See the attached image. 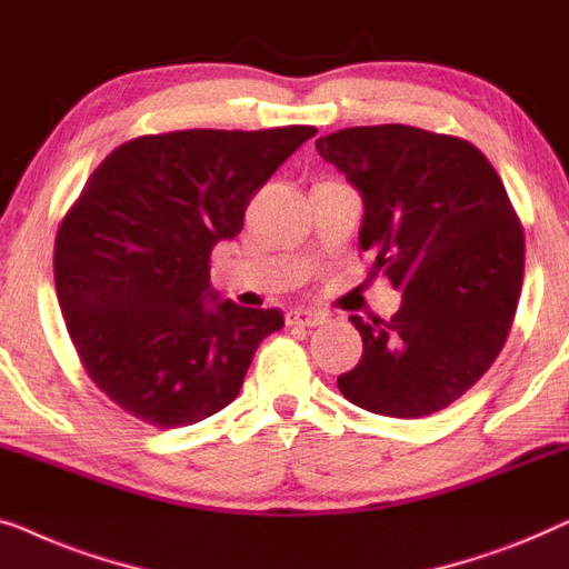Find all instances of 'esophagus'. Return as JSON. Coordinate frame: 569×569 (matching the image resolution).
<instances>
[{"label":"esophagus","mask_w":569,"mask_h":569,"mask_svg":"<svg viewBox=\"0 0 569 569\" xmlns=\"http://www.w3.org/2000/svg\"><path fill=\"white\" fill-rule=\"evenodd\" d=\"M325 322L322 311H311V309H291L286 315V325L291 327H317Z\"/></svg>","instance_id":"1"}]
</instances>
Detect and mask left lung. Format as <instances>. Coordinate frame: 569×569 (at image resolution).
Listing matches in <instances>:
<instances>
[{"mask_svg":"<svg viewBox=\"0 0 569 569\" xmlns=\"http://www.w3.org/2000/svg\"><path fill=\"white\" fill-rule=\"evenodd\" d=\"M317 151L363 198L371 278L402 291L391 319L350 317L363 338L342 397L387 418L456 402L506 346L523 283V227L475 143L415 126H356Z\"/></svg>","mask_w":569,"mask_h":569,"instance_id":"left-lung-1","label":"left lung"}]
</instances>
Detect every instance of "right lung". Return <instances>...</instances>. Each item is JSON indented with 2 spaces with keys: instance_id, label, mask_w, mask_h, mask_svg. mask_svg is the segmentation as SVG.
<instances>
[{
  "instance_id": "1",
  "label": "right lung",
  "mask_w": 569,
  "mask_h": 569,
  "mask_svg": "<svg viewBox=\"0 0 569 569\" xmlns=\"http://www.w3.org/2000/svg\"><path fill=\"white\" fill-rule=\"evenodd\" d=\"M315 126L139 136L102 159L53 247L59 307L100 391L154 428L193 426L242 389L278 309L211 288V250Z\"/></svg>"
}]
</instances>
